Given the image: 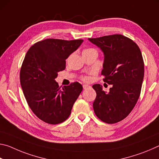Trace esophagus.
Instances as JSON below:
<instances>
[{"mask_svg":"<svg viewBox=\"0 0 159 159\" xmlns=\"http://www.w3.org/2000/svg\"><path fill=\"white\" fill-rule=\"evenodd\" d=\"M90 85H87V84H85V85H83V89H87V88H90Z\"/></svg>","mask_w":159,"mask_h":159,"instance_id":"1","label":"esophagus"}]
</instances>
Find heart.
<instances>
[{"label": "heart", "mask_w": 159, "mask_h": 159, "mask_svg": "<svg viewBox=\"0 0 159 159\" xmlns=\"http://www.w3.org/2000/svg\"><path fill=\"white\" fill-rule=\"evenodd\" d=\"M90 50H94V49H93V48H88V49H85L83 50V52H86V51H90ZM83 79L84 80H89V78H88V76H84V77H83Z\"/></svg>", "instance_id": "b5f03b06"}]
</instances>
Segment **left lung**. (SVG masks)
I'll return each instance as SVG.
<instances>
[{"label":"left lung","instance_id":"left-lung-1","mask_svg":"<svg viewBox=\"0 0 159 159\" xmlns=\"http://www.w3.org/2000/svg\"><path fill=\"white\" fill-rule=\"evenodd\" d=\"M88 40L103 52L101 74L112 85L109 93L99 84L93 85L97 93L94 111L102 121L119 122L133 109L140 95L144 72L141 51L133 41L120 34Z\"/></svg>","mask_w":159,"mask_h":159}]
</instances>
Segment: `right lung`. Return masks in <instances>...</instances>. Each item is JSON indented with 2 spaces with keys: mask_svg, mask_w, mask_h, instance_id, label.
Masks as SVG:
<instances>
[{
  "mask_svg": "<svg viewBox=\"0 0 159 159\" xmlns=\"http://www.w3.org/2000/svg\"><path fill=\"white\" fill-rule=\"evenodd\" d=\"M83 42L45 39L32 45L26 54L20 70L21 86L32 111L45 123L64 121L82 92L79 83L61 88L55 79L65 69L66 59Z\"/></svg>",
  "mask_w": 159,
  "mask_h": 159,
  "instance_id": "add662e5",
  "label": "right lung"
}]
</instances>
